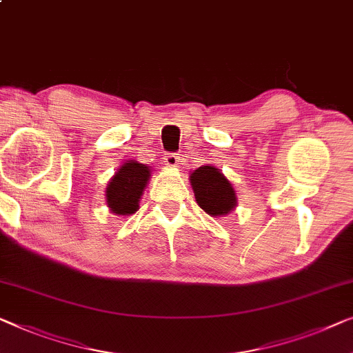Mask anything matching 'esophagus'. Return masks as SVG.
Segmentation results:
<instances>
[{
	"label": "esophagus",
	"instance_id": "34e87169",
	"mask_svg": "<svg viewBox=\"0 0 353 353\" xmlns=\"http://www.w3.org/2000/svg\"><path fill=\"white\" fill-rule=\"evenodd\" d=\"M164 164L168 167H176L180 164V156L175 154V152H168L164 156Z\"/></svg>",
	"mask_w": 353,
	"mask_h": 353
}]
</instances>
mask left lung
Listing matches in <instances>:
<instances>
[{
    "label": "left lung",
    "mask_w": 353,
    "mask_h": 353,
    "mask_svg": "<svg viewBox=\"0 0 353 353\" xmlns=\"http://www.w3.org/2000/svg\"><path fill=\"white\" fill-rule=\"evenodd\" d=\"M197 205L213 218L228 216L236 210L237 194L228 176L214 165H202L189 173Z\"/></svg>",
    "instance_id": "left-lung-1"
}]
</instances>
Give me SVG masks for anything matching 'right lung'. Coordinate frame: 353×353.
<instances>
[{"label":"right lung","mask_w":353,"mask_h":353,"mask_svg":"<svg viewBox=\"0 0 353 353\" xmlns=\"http://www.w3.org/2000/svg\"><path fill=\"white\" fill-rule=\"evenodd\" d=\"M151 168L139 161H125L111 176L105 189V201L116 216H129L140 207V199L150 183Z\"/></svg>","instance_id":"obj_1"}]
</instances>
